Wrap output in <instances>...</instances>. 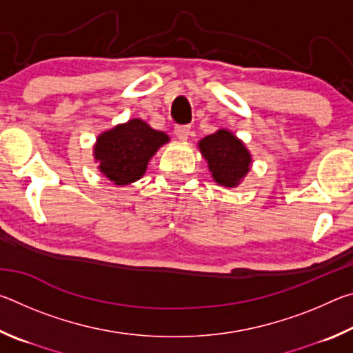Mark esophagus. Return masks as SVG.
<instances>
[{"instance_id": "obj_1", "label": "esophagus", "mask_w": 353, "mask_h": 353, "mask_svg": "<svg viewBox=\"0 0 353 353\" xmlns=\"http://www.w3.org/2000/svg\"><path fill=\"white\" fill-rule=\"evenodd\" d=\"M174 134L179 140H187L190 135V126L188 124H177L174 128Z\"/></svg>"}]
</instances>
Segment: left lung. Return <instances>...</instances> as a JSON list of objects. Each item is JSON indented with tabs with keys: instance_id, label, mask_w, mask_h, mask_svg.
I'll list each match as a JSON object with an SVG mask.
<instances>
[{
	"instance_id": "left-lung-1",
	"label": "left lung",
	"mask_w": 353,
	"mask_h": 353,
	"mask_svg": "<svg viewBox=\"0 0 353 353\" xmlns=\"http://www.w3.org/2000/svg\"><path fill=\"white\" fill-rule=\"evenodd\" d=\"M212 176L219 185L235 187L249 171L250 155L243 143L229 130H218L199 141Z\"/></svg>"
}]
</instances>
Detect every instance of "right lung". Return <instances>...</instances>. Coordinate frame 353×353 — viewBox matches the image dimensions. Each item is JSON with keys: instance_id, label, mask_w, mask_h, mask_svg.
Returning a JSON list of instances; mask_svg holds the SVG:
<instances>
[{"instance_id": "right-lung-1", "label": "right lung", "mask_w": 353, "mask_h": 353, "mask_svg": "<svg viewBox=\"0 0 353 353\" xmlns=\"http://www.w3.org/2000/svg\"><path fill=\"white\" fill-rule=\"evenodd\" d=\"M168 140L165 132L134 118L99 135L94 157L107 179L115 185H128L145 174L149 159Z\"/></svg>"}]
</instances>
